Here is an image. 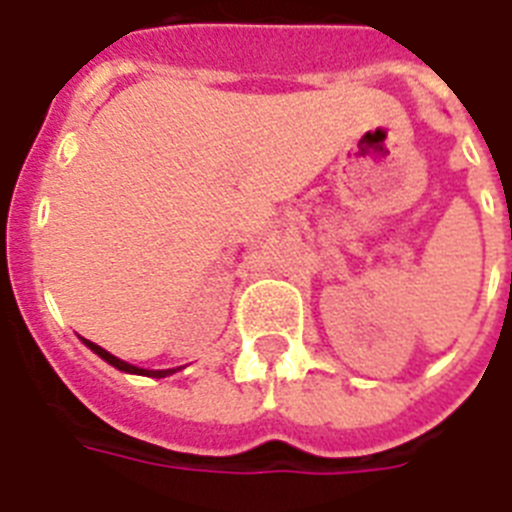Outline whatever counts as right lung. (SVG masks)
Listing matches in <instances>:
<instances>
[{
    "label": "right lung",
    "mask_w": 512,
    "mask_h": 512,
    "mask_svg": "<svg viewBox=\"0 0 512 512\" xmlns=\"http://www.w3.org/2000/svg\"><path fill=\"white\" fill-rule=\"evenodd\" d=\"M83 343H86L88 348L96 353V356H102L107 364H113L115 370L134 372V375H148V378H167V375H172V372H175V370H140V367H134V364H126V361H121L118 356H113V353H107L105 348H99V345L91 343V340H83Z\"/></svg>",
    "instance_id": "right-lung-1"
}]
</instances>
